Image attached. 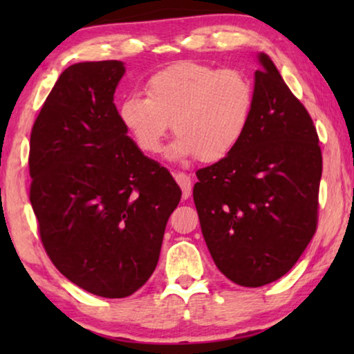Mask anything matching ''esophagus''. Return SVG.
<instances>
[{
  "label": "esophagus",
  "mask_w": 354,
  "mask_h": 354,
  "mask_svg": "<svg viewBox=\"0 0 354 354\" xmlns=\"http://www.w3.org/2000/svg\"><path fill=\"white\" fill-rule=\"evenodd\" d=\"M174 177H176L177 183L182 188V196L187 200V198L190 196V193H192V178H190V176H188V174H185V172H174Z\"/></svg>",
  "instance_id": "34e87169"
}]
</instances>
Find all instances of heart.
<instances>
[{
	"label": "heart",
	"instance_id": "heart-1",
	"mask_svg": "<svg viewBox=\"0 0 354 354\" xmlns=\"http://www.w3.org/2000/svg\"><path fill=\"white\" fill-rule=\"evenodd\" d=\"M145 90L147 96L130 93L120 101L119 120L148 154L161 151L172 122L171 159L227 158L243 140L254 109V85L243 71L195 61L154 72Z\"/></svg>",
	"mask_w": 354,
	"mask_h": 354
}]
</instances>
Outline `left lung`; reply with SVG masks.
Wrapping results in <instances>:
<instances>
[{
	"label": "left lung",
	"mask_w": 354,
	"mask_h": 354,
	"mask_svg": "<svg viewBox=\"0 0 354 354\" xmlns=\"http://www.w3.org/2000/svg\"><path fill=\"white\" fill-rule=\"evenodd\" d=\"M236 149L196 172L193 200L217 269L263 287L293 268L317 225L322 154L311 115L264 53Z\"/></svg>",
	"instance_id": "obj_1"
}]
</instances>
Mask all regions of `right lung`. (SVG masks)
Here are the masks:
<instances>
[{
    "mask_svg": "<svg viewBox=\"0 0 354 354\" xmlns=\"http://www.w3.org/2000/svg\"><path fill=\"white\" fill-rule=\"evenodd\" d=\"M124 62H77L53 86L30 135V203L41 243L77 287L125 298L156 269L182 190L120 124Z\"/></svg>",
    "mask_w": 354,
    "mask_h": 354,
    "instance_id": "add662e5",
    "label": "right lung"
}]
</instances>
